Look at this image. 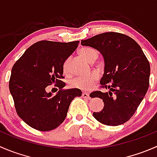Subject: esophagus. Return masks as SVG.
Instances as JSON below:
<instances>
[{
    "label": "esophagus",
    "mask_w": 157,
    "mask_h": 157,
    "mask_svg": "<svg viewBox=\"0 0 157 157\" xmlns=\"http://www.w3.org/2000/svg\"><path fill=\"white\" fill-rule=\"evenodd\" d=\"M82 96H83V98H86V99H90V94H89L88 93H82Z\"/></svg>",
    "instance_id": "esophagus-1"
}]
</instances>
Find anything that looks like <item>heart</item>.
Listing matches in <instances>:
<instances>
[{
	"label": "heart",
	"instance_id": "heart-1",
	"mask_svg": "<svg viewBox=\"0 0 157 157\" xmlns=\"http://www.w3.org/2000/svg\"><path fill=\"white\" fill-rule=\"evenodd\" d=\"M79 54L85 59L89 61H91V62L94 61L99 55L97 51L93 48H88V47L80 48L79 50ZM62 69L65 74H70V58H67L64 61ZM99 77V73L96 72V71H93L87 75H80L74 77V79L71 80L70 85H71V87L80 89L82 90H89L93 87L96 81L98 80Z\"/></svg>",
	"mask_w": 157,
	"mask_h": 157
}]
</instances>
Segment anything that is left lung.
<instances>
[{
    "label": "left lung",
    "mask_w": 157,
    "mask_h": 157,
    "mask_svg": "<svg viewBox=\"0 0 157 157\" xmlns=\"http://www.w3.org/2000/svg\"><path fill=\"white\" fill-rule=\"evenodd\" d=\"M82 45L96 48L105 61L101 87L91 97L102 99L101 112H93L98 121L117 126L134 115L149 88L150 67L140 45L129 36L119 33H101L81 41Z\"/></svg>",
    "instance_id": "left-lung-1"
}]
</instances>
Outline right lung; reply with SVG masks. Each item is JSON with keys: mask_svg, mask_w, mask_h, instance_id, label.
I'll return each mask as SVG.
<instances>
[{"mask_svg": "<svg viewBox=\"0 0 157 157\" xmlns=\"http://www.w3.org/2000/svg\"><path fill=\"white\" fill-rule=\"evenodd\" d=\"M79 41H39L26 49L11 71L9 89L17 115L34 129L48 131L65 119L70 104L81 96L80 89L63 90V63L75 51ZM54 84L60 90L55 96L45 89Z\"/></svg>", "mask_w": 157, "mask_h": 157, "instance_id": "1", "label": "right lung"}]
</instances>
